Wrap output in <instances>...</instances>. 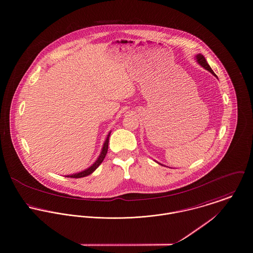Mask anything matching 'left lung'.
<instances>
[{"label": "left lung", "mask_w": 253, "mask_h": 253, "mask_svg": "<svg viewBox=\"0 0 253 253\" xmlns=\"http://www.w3.org/2000/svg\"><path fill=\"white\" fill-rule=\"evenodd\" d=\"M196 61H197V63H198L201 67H203L204 69H207L208 71H210L211 74H213L214 76H216V75L214 74V72L212 71V69H211V67L209 66V64H208L205 57H204L202 54H197V55H196ZM158 163L161 164L160 162H158Z\"/></svg>", "instance_id": "left-lung-1"}]
</instances>
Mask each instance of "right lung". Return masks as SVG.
<instances>
[{
	"label": "right lung",
	"mask_w": 253,
	"mask_h": 253,
	"mask_svg": "<svg viewBox=\"0 0 253 253\" xmlns=\"http://www.w3.org/2000/svg\"><path fill=\"white\" fill-rule=\"evenodd\" d=\"M110 134H111V131H109V132H108V135H107V137H106L105 141H104V143H103V146H102V149H101V152H100L99 157L97 158V160L94 161L89 168H87V169H85V170H83V171H81V172L75 173V174L67 175L66 177H68V178H83V177H86V176H88V175L92 174V172H93V171H94V170H95V169H96V168L101 164V162L103 161L104 158H105V156H106V154H107V151H108V143H109V137H110Z\"/></svg>",
	"instance_id": "1"
}]
</instances>
